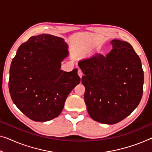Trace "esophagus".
<instances>
[{"instance_id": "34e87169", "label": "esophagus", "mask_w": 152, "mask_h": 152, "mask_svg": "<svg viewBox=\"0 0 152 152\" xmlns=\"http://www.w3.org/2000/svg\"><path fill=\"white\" fill-rule=\"evenodd\" d=\"M78 76L80 77V78H82L83 74V72L81 71L80 69H78Z\"/></svg>"}]
</instances>
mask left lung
I'll use <instances>...</instances> for the list:
<instances>
[{
	"label": "left lung",
	"mask_w": 152,
	"mask_h": 152,
	"mask_svg": "<svg viewBox=\"0 0 152 152\" xmlns=\"http://www.w3.org/2000/svg\"><path fill=\"white\" fill-rule=\"evenodd\" d=\"M106 56L96 54L80 61L85 76L84 98L91 118L101 124H115L133 112L142 96L144 74L139 56L128 42H110Z\"/></svg>",
	"instance_id": "left-lung-1"
}]
</instances>
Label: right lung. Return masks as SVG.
Wrapping results in <instances>:
<instances>
[{
  "label": "right lung",
  "instance_id": "add662e5",
  "mask_svg": "<svg viewBox=\"0 0 152 152\" xmlns=\"http://www.w3.org/2000/svg\"><path fill=\"white\" fill-rule=\"evenodd\" d=\"M61 37L42 34L20 45L10 70L13 103L29 119L47 121L58 117L72 90L80 82L78 69L61 70L69 54Z\"/></svg>",
  "mask_w": 152,
  "mask_h": 152
}]
</instances>
